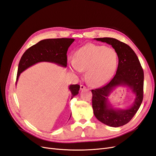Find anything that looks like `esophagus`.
Masks as SVG:
<instances>
[{
    "label": "esophagus",
    "instance_id": "esophagus-1",
    "mask_svg": "<svg viewBox=\"0 0 156 156\" xmlns=\"http://www.w3.org/2000/svg\"><path fill=\"white\" fill-rule=\"evenodd\" d=\"M80 89H81V90H83L86 89V87L84 85H83V84H81V85L80 86Z\"/></svg>",
    "mask_w": 156,
    "mask_h": 156
}]
</instances>
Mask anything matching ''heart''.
Here are the masks:
<instances>
[{"instance_id": "obj_1", "label": "heart", "mask_w": 156, "mask_h": 156, "mask_svg": "<svg viewBox=\"0 0 156 156\" xmlns=\"http://www.w3.org/2000/svg\"><path fill=\"white\" fill-rule=\"evenodd\" d=\"M69 64L74 73H80L87 70V81L91 85L98 87L106 83L114 75L118 56L112 48L90 44L75 52V59L70 58Z\"/></svg>"}]
</instances>
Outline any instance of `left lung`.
Masks as SVG:
<instances>
[{"label":"left lung","instance_id":"obj_1","mask_svg":"<svg viewBox=\"0 0 156 156\" xmlns=\"http://www.w3.org/2000/svg\"><path fill=\"white\" fill-rule=\"evenodd\" d=\"M112 45L119 58L115 77L106 85L92 90L94 115L103 124L111 127L126 124L137 112L143 99L144 72L137 56L129 45L112 37L94 38ZM118 86H125L135 96L132 105L126 109L115 108L108 97Z\"/></svg>","mask_w":156,"mask_h":156}]
</instances>
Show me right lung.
Wrapping results in <instances>:
<instances>
[{"instance_id": "add662e5", "label": "right lung", "mask_w": 156, "mask_h": 156, "mask_svg": "<svg viewBox=\"0 0 156 156\" xmlns=\"http://www.w3.org/2000/svg\"><path fill=\"white\" fill-rule=\"evenodd\" d=\"M74 40L73 38L46 39L30 47L23 55L19 63L16 84L20 74L37 63L51 62L66 68L67 51ZM79 84H70L69 86L72 99L79 94Z\"/></svg>"}]
</instances>
